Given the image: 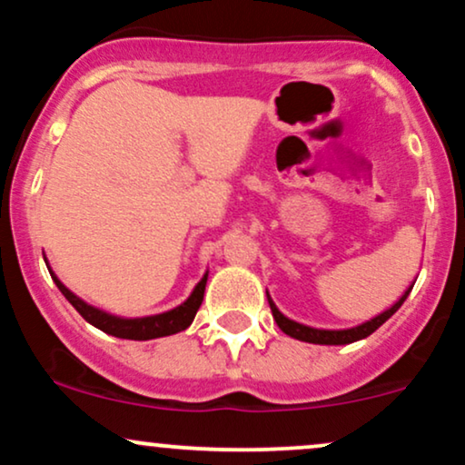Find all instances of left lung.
Wrapping results in <instances>:
<instances>
[{
  "label": "left lung",
  "mask_w": 465,
  "mask_h": 465,
  "mask_svg": "<svg viewBox=\"0 0 465 465\" xmlns=\"http://www.w3.org/2000/svg\"><path fill=\"white\" fill-rule=\"evenodd\" d=\"M413 288V286H411ZM411 288L407 292H404L402 297H400L398 303H393L389 311H385L382 314H378L376 319H371V322L359 325V328H351V330H314V328H308V325H302L297 322H291V319H286L284 314L275 308V303L271 302L269 297V306H271V312H273V319L280 325V330L288 336H292V339L297 341H306V343H319V345H345V343H354V341H361L365 339V336H370L371 332H376L378 328H381L382 323L387 322L389 317H391L393 312L398 311L400 306H402L404 300L409 297Z\"/></svg>",
  "instance_id": "8db88e82"
}]
</instances>
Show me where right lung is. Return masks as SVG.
<instances>
[{"label":"right lung","mask_w":465,"mask_h":465,"mask_svg":"<svg viewBox=\"0 0 465 465\" xmlns=\"http://www.w3.org/2000/svg\"><path fill=\"white\" fill-rule=\"evenodd\" d=\"M54 282H56L58 291H61L63 295H65V300L72 303L74 308H76L84 322L95 325V328L103 330V332H106V334L117 336V339L148 341V339H159V336L181 332V330H185L192 322H194V314L201 308L203 292H205L207 275L203 277L199 284H196L194 292L188 297V302L181 303L179 308H174V311L163 312V314H154V317H142V319H120V317H114V314H106L103 311H98V308L84 303L83 300H78V297L74 295L69 288L63 286L56 277H54Z\"/></svg>","instance_id":"1"}]
</instances>
